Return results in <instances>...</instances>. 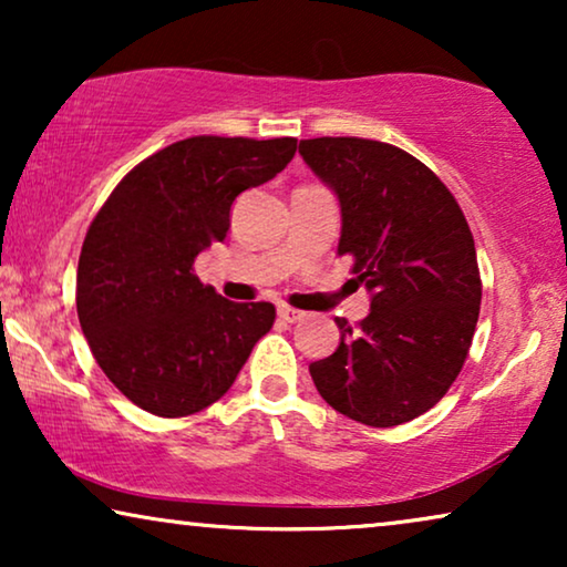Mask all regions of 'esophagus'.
Returning <instances> with one entry per match:
<instances>
[{"label": "esophagus", "mask_w": 567, "mask_h": 567, "mask_svg": "<svg viewBox=\"0 0 567 567\" xmlns=\"http://www.w3.org/2000/svg\"><path fill=\"white\" fill-rule=\"evenodd\" d=\"M278 317H281L284 322L293 324V322L305 320V312H299V309H291V307H278Z\"/></svg>", "instance_id": "esophagus-1"}]
</instances>
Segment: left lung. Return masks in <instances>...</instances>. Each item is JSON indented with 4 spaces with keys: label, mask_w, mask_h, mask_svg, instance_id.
Segmentation results:
<instances>
[{
    "label": "left lung",
    "mask_w": 567,
    "mask_h": 567,
    "mask_svg": "<svg viewBox=\"0 0 567 567\" xmlns=\"http://www.w3.org/2000/svg\"><path fill=\"white\" fill-rule=\"evenodd\" d=\"M336 193L338 255L369 291L371 312L309 363L317 392L351 421L392 429L444 398L467 359L480 315L475 239L460 204L413 154L355 136L299 142Z\"/></svg>",
    "instance_id": "obj_1"
}]
</instances>
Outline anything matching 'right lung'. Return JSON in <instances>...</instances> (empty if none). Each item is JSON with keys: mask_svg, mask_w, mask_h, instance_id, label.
<instances>
[{"mask_svg": "<svg viewBox=\"0 0 567 567\" xmlns=\"http://www.w3.org/2000/svg\"><path fill=\"white\" fill-rule=\"evenodd\" d=\"M297 138H183L146 157L92 219L76 315L105 377L146 413L183 417L235 384L276 307L235 305L193 262L229 231L239 193L289 165Z\"/></svg>", "mask_w": 567, "mask_h": 567, "instance_id": "1", "label": "right lung"}]
</instances>
